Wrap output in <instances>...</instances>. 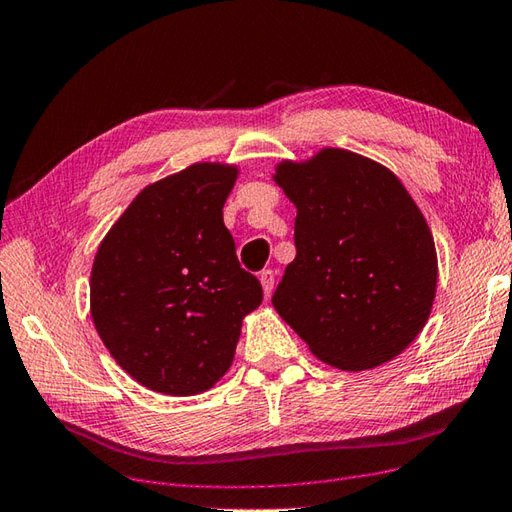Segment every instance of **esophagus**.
I'll return each mask as SVG.
<instances>
[{
  "label": "esophagus",
  "instance_id": "obj_1",
  "mask_svg": "<svg viewBox=\"0 0 512 512\" xmlns=\"http://www.w3.org/2000/svg\"><path fill=\"white\" fill-rule=\"evenodd\" d=\"M260 285H263V292H265V298L272 296L274 292V283H276V272H272V269H265V272H260Z\"/></svg>",
  "mask_w": 512,
  "mask_h": 512
}]
</instances>
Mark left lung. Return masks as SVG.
Segmentation results:
<instances>
[{
    "label": "left lung",
    "instance_id": "obj_1",
    "mask_svg": "<svg viewBox=\"0 0 512 512\" xmlns=\"http://www.w3.org/2000/svg\"><path fill=\"white\" fill-rule=\"evenodd\" d=\"M272 178L296 207V258L274 310L332 368L392 361L437 294L435 238L417 202L381 162L336 147L278 162Z\"/></svg>",
    "mask_w": 512,
    "mask_h": 512
}]
</instances>
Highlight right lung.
Returning a JSON list of instances; mask_svg holds the SVG:
<instances>
[{"instance_id": "add662e5", "label": "right lung", "mask_w": 512, "mask_h": 512, "mask_svg": "<svg viewBox=\"0 0 512 512\" xmlns=\"http://www.w3.org/2000/svg\"><path fill=\"white\" fill-rule=\"evenodd\" d=\"M238 167L196 162L151 182L106 231L91 269V318L144 388L189 397L234 361L243 318L263 301L223 223Z\"/></svg>"}]
</instances>
